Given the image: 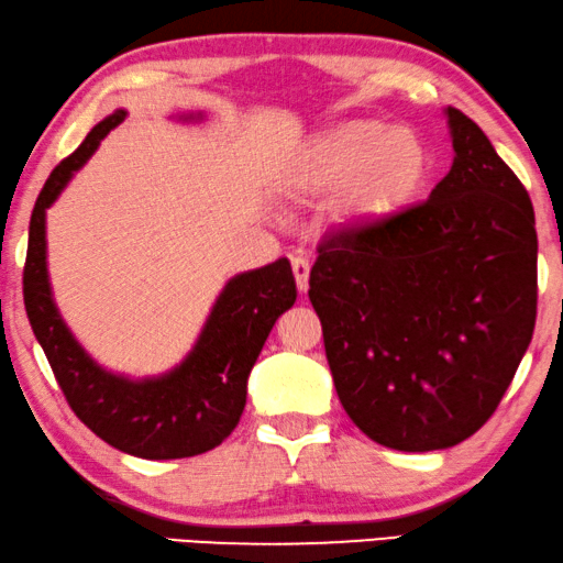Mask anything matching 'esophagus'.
<instances>
[{
    "label": "esophagus",
    "instance_id": "esophagus-1",
    "mask_svg": "<svg viewBox=\"0 0 563 563\" xmlns=\"http://www.w3.org/2000/svg\"><path fill=\"white\" fill-rule=\"evenodd\" d=\"M290 265H292V275H296L298 290L306 292L308 290V275H311V263H308L306 257H292Z\"/></svg>",
    "mask_w": 563,
    "mask_h": 563
}]
</instances>
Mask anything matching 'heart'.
Instances as JSON below:
<instances>
[{"mask_svg":"<svg viewBox=\"0 0 563 563\" xmlns=\"http://www.w3.org/2000/svg\"><path fill=\"white\" fill-rule=\"evenodd\" d=\"M426 150L408 126L352 120L329 126L292 157L283 188L292 199L339 194V213L352 224H375L402 209L421 186Z\"/></svg>","mask_w":563,"mask_h":563,"instance_id":"1","label":"heart"}]
</instances>
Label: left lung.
Listing matches in <instances>:
<instances>
[{"label": "left lung", "mask_w": 563, "mask_h": 563, "mask_svg": "<svg viewBox=\"0 0 563 563\" xmlns=\"http://www.w3.org/2000/svg\"><path fill=\"white\" fill-rule=\"evenodd\" d=\"M454 163L429 201L323 236L308 298L346 416L387 449H449L500 406L536 327L533 203L446 109Z\"/></svg>", "instance_id": "left-lung-1"}]
</instances>
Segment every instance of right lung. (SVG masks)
<instances>
[{
    "label": "right lung",
    "mask_w": 563,
    "mask_h": 563,
    "mask_svg": "<svg viewBox=\"0 0 563 563\" xmlns=\"http://www.w3.org/2000/svg\"><path fill=\"white\" fill-rule=\"evenodd\" d=\"M117 109L55 165L30 217L22 296L68 406L109 446L142 459H184L219 446L247 402V377L278 316L296 303V278L285 257L229 280L191 354L153 379H130L99 367L81 350L53 303L45 265V209L124 120Z\"/></svg>",
    "instance_id": "obj_1"
}]
</instances>
